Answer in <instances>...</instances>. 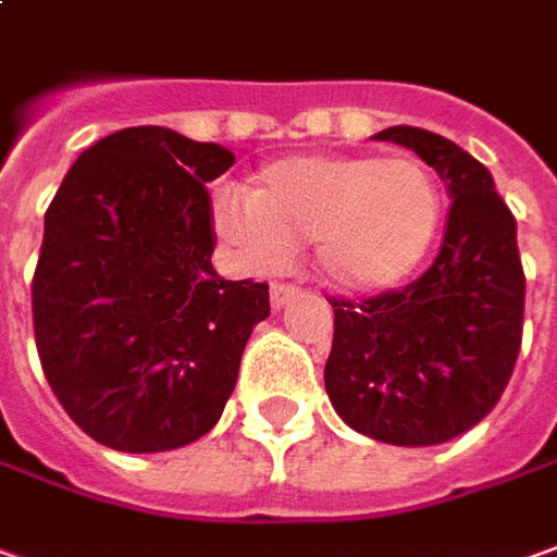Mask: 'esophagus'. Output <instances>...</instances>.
I'll use <instances>...</instances> for the list:
<instances>
[{
  "instance_id": "esophagus-1",
  "label": "esophagus",
  "mask_w": 557,
  "mask_h": 557,
  "mask_svg": "<svg viewBox=\"0 0 557 557\" xmlns=\"http://www.w3.org/2000/svg\"><path fill=\"white\" fill-rule=\"evenodd\" d=\"M297 287L294 285H285V282H275V285L270 287V302H272V309L278 312V309H285L287 302L290 300H297Z\"/></svg>"
}]
</instances>
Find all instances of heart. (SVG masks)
Here are the masks:
<instances>
[{
	"label": "heart",
	"mask_w": 557,
	"mask_h": 557,
	"mask_svg": "<svg viewBox=\"0 0 557 557\" xmlns=\"http://www.w3.org/2000/svg\"><path fill=\"white\" fill-rule=\"evenodd\" d=\"M440 224L443 190L416 157H287L257 172L248 197L214 202V230L248 270H278L315 242L318 275L355 297L412 278Z\"/></svg>",
	"instance_id": "b5f03b06"
}]
</instances>
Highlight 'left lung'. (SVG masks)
Masks as SVG:
<instances>
[{
  "label": "left lung",
  "instance_id": "obj_1",
  "mask_svg": "<svg viewBox=\"0 0 557 557\" xmlns=\"http://www.w3.org/2000/svg\"><path fill=\"white\" fill-rule=\"evenodd\" d=\"M446 182V239L403 290L333 300L324 385L351 431L391 446H440L476 428L512 375L524 318L516 218L491 172L446 136L388 126Z\"/></svg>",
  "mask_w": 557,
  "mask_h": 557
}]
</instances>
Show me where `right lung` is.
I'll return each instance as SVG.
<instances>
[{
    "label": "right lung",
    "instance_id": "right-lung-1",
    "mask_svg": "<svg viewBox=\"0 0 557 557\" xmlns=\"http://www.w3.org/2000/svg\"><path fill=\"white\" fill-rule=\"evenodd\" d=\"M233 151L166 126H126L69 169L33 278L41 370L96 443L148 455L212 431L270 287L212 267L206 184Z\"/></svg>",
    "mask_w": 557,
    "mask_h": 557
}]
</instances>
